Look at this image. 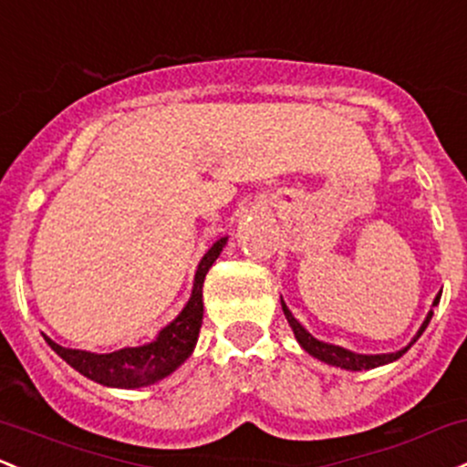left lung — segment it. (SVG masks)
Masks as SVG:
<instances>
[{
	"label": "left lung",
	"mask_w": 467,
	"mask_h": 467,
	"mask_svg": "<svg viewBox=\"0 0 467 467\" xmlns=\"http://www.w3.org/2000/svg\"><path fill=\"white\" fill-rule=\"evenodd\" d=\"M439 299H441V292H439L437 299H434V304H432V306H437V304H439ZM281 308H284L285 319H288V324H290V327H292V332H295L296 341L301 343V348H304V350L308 352V355H312L315 358H319V361L330 363V366H337V368H343V370H370V368L383 366V363L397 361V358L401 357V355H406L408 348L412 346V343L417 341L419 337L423 335V330H425V327H428L430 319H432V315H434V310H430V312H428V317H425V321L421 324V327H419L417 337H414V339L410 341L408 346L403 348V350H399V352H390V355H357V352L346 350V348L332 346V343H324V341L315 339V337H312L310 332L306 330V327L301 326L299 321L295 319V317H292V312L288 310V306L284 304V299H281Z\"/></svg>",
	"instance_id": "obj_1"
}]
</instances>
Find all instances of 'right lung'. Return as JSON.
Instances as JSON below:
<instances>
[{
    "instance_id": "right-lung-1",
    "label": "right lung",
    "mask_w": 467,
    "mask_h": 467,
    "mask_svg": "<svg viewBox=\"0 0 467 467\" xmlns=\"http://www.w3.org/2000/svg\"><path fill=\"white\" fill-rule=\"evenodd\" d=\"M228 239H219L213 244V248L203 254L199 261L197 275H194L192 296L186 304V308L179 312V317L172 324H168L159 332V337L152 343L137 348H121V350L109 352V355H95V352L73 350L55 343L48 337V346L64 358L68 366H73L77 372L92 381L101 383L109 388H143L150 383L161 381L171 372H175L188 357H191L194 343H197L199 327L203 319V299L202 288L206 279L210 265L219 257Z\"/></svg>"
}]
</instances>
